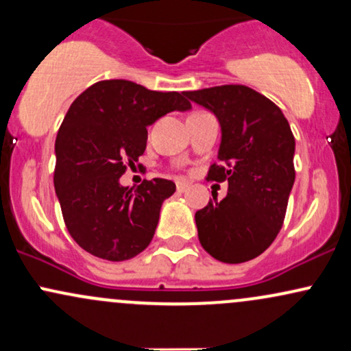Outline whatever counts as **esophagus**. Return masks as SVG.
Returning <instances> with one entry per match:
<instances>
[{
  "instance_id": "34e87169",
  "label": "esophagus",
  "mask_w": 351,
  "mask_h": 351,
  "mask_svg": "<svg viewBox=\"0 0 351 351\" xmlns=\"http://www.w3.org/2000/svg\"><path fill=\"white\" fill-rule=\"evenodd\" d=\"M188 188H189L188 181H178V183H176V189H178V193H184Z\"/></svg>"
}]
</instances>
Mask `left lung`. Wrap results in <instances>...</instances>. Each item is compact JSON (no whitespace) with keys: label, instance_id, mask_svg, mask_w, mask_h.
<instances>
[{"label":"left lung","instance_id":"obj_1","mask_svg":"<svg viewBox=\"0 0 351 351\" xmlns=\"http://www.w3.org/2000/svg\"><path fill=\"white\" fill-rule=\"evenodd\" d=\"M221 123L217 163L208 181H228L226 198L213 195L196 211L203 249L226 264L261 256L279 234L295 180V138L272 100L241 84L184 92Z\"/></svg>","mask_w":351,"mask_h":351}]
</instances>
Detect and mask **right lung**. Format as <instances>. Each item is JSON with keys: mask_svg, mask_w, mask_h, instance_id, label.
<instances>
[{"mask_svg": "<svg viewBox=\"0 0 351 351\" xmlns=\"http://www.w3.org/2000/svg\"><path fill=\"white\" fill-rule=\"evenodd\" d=\"M189 107L184 92L123 79L95 82L72 102L56 138L54 186L67 231L84 251L120 263L152 243L175 183L153 178L128 189L119 180L143 155L148 125Z\"/></svg>", "mask_w": 351, "mask_h": 351, "instance_id": "1", "label": "right lung"}]
</instances>
